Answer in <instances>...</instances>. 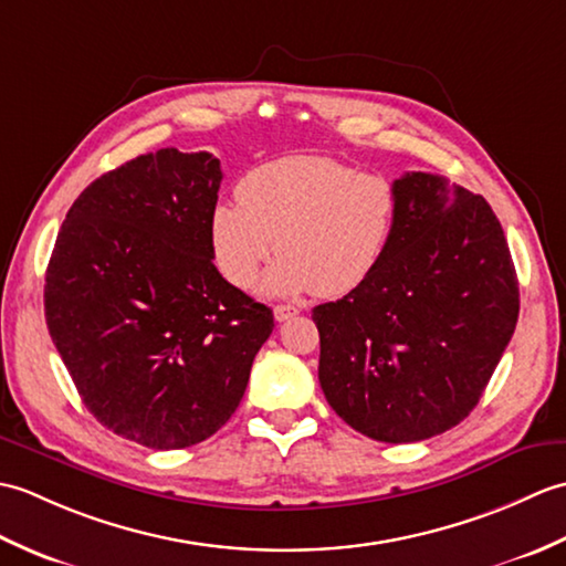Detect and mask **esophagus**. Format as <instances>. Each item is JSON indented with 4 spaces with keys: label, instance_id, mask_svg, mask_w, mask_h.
<instances>
[{
    "label": "esophagus",
    "instance_id": "esophagus-1",
    "mask_svg": "<svg viewBox=\"0 0 566 566\" xmlns=\"http://www.w3.org/2000/svg\"><path fill=\"white\" fill-rule=\"evenodd\" d=\"M298 314V308L296 306H292V304H280V306H274V318L276 321H290V318H294Z\"/></svg>",
    "mask_w": 566,
    "mask_h": 566
}]
</instances>
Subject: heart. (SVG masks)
Here are the masks:
<instances>
[{"label":"heart","instance_id":"obj_1","mask_svg":"<svg viewBox=\"0 0 566 566\" xmlns=\"http://www.w3.org/2000/svg\"><path fill=\"white\" fill-rule=\"evenodd\" d=\"M238 201L211 211L213 260L228 282L248 290L276 248L282 255L262 280L270 296L353 294L387 258L401 211L389 177L321 155L255 167L240 179Z\"/></svg>","mask_w":566,"mask_h":566}]
</instances>
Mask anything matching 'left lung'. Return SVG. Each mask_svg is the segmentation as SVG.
I'll use <instances>...</instances> for the list:
<instances>
[{
  "label": "left lung",
  "instance_id": "1",
  "mask_svg": "<svg viewBox=\"0 0 566 566\" xmlns=\"http://www.w3.org/2000/svg\"><path fill=\"white\" fill-rule=\"evenodd\" d=\"M387 258L314 308L318 381L347 426L379 442L454 428L482 399L518 323V276L484 197L432 172L396 179Z\"/></svg>",
  "mask_w": 566,
  "mask_h": 566
}]
</instances>
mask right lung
Segmentation results:
<instances>
[{
    "label": "right lung",
    "instance_id": "add662e5",
    "mask_svg": "<svg viewBox=\"0 0 566 566\" xmlns=\"http://www.w3.org/2000/svg\"><path fill=\"white\" fill-rule=\"evenodd\" d=\"M221 179L211 153L140 155L82 191L48 262L45 323L82 403L150 450L211 438L274 328L213 264Z\"/></svg>",
    "mask_w": 566,
    "mask_h": 566
}]
</instances>
